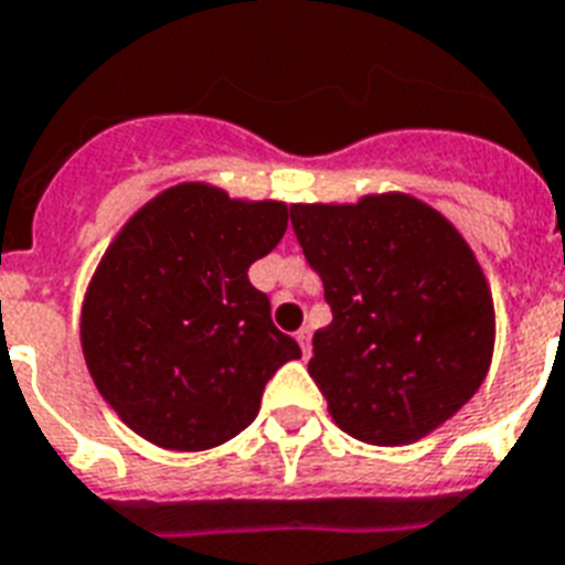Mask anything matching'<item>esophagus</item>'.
Returning a JSON list of instances; mask_svg holds the SVG:
<instances>
[{
    "label": "esophagus",
    "instance_id": "34e87169",
    "mask_svg": "<svg viewBox=\"0 0 565 565\" xmlns=\"http://www.w3.org/2000/svg\"><path fill=\"white\" fill-rule=\"evenodd\" d=\"M296 342L301 345V354H305V360H307V356H310V351H313V342H310V330H307V328L298 330Z\"/></svg>",
    "mask_w": 565,
    "mask_h": 565
}]
</instances>
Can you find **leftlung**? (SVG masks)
Masks as SVG:
<instances>
[{
  "label": "left lung",
  "mask_w": 565,
  "mask_h": 565,
  "mask_svg": "<svg viewBox=\"0 0 565 565\" xmlns=\"http://www.w3.org/2000/svg\"><path fill=\"white\" fill-rule=\"evenodd\" d=\"M290 220L333 313L307 371L339 429L380 447L429 435L493 354V298L465 237L406 194L292 205Z\"/></svg>",
  "instance_id": "8db88e82"
}]
</instances>
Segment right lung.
Segmentation results:
<instances>
[{
  "label": "right lung",
  "mask_w": 565,
  "mask_h": 565,
  "mask_svg": "<svg viewBox=\"0 0 565 565\" xmlns=\"http://www.w3.org/2000/svg\"><path fill=\"white\" fill-rule=\"evenodd\" d=\"M287 232V205L182 182L139 209L92 275L81 345L100 397L132 433L179 452L255 420L301 348L269 316L249 267Z\"/></svg>",
  "instance_id": "1"
}]
</instances>
